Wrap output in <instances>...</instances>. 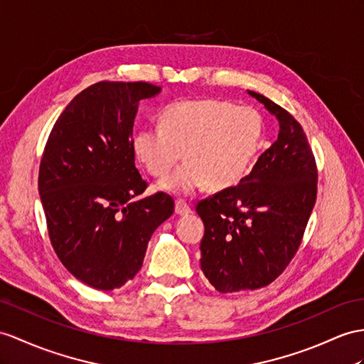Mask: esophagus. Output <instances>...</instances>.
<instances>
[{
    "label": "esophagus",
    "mask_w": 364,
    "mask_h": 364,
    "mask_svg": "<svg viewBox=\"0 0 364 364\" xmlns=\"http://www.w3.org/2000/svg\"><path fill=\"white\" fill-rule=\"evenodd\" d=\"M174 210H176L177 215H181V216H187V215H190V213H191V207L188 205L187 202L182 200V199L176 200V207H174Z\"/></svg>",
    "instance_id": "1"
}]
</instances>
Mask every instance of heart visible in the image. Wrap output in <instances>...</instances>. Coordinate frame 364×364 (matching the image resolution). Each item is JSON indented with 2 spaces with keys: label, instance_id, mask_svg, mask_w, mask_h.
<instances>
[{
  "label": "heart",
  "instance_id": "obj_1",
  "mask_svg": "<svg viewBox=\"0 0 364 364\" xmlns=\"http://www.w3.org/2000/svg\"><path fill=\"white\" fill-rule=\"evenodd\" d=\"M262 140L264 120L258 111L202 99L168 105L161 125L139 127L131 145L153 176H165L183 151L187 162L159 182V188L193 194L207 185L215 191L237 185L258 157Z\"/></svg>",
  "mask_w": 364,
  "mask_h": 364
}]
</instances>
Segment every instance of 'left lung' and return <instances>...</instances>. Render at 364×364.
I'll return each instance as SVG.
<instances>
[{
	"mask_svg": "<svg viewBox=\"0 0 364 364\" xmlns=\"http://www.w3.org/2000/svg\"><path fill=\"white\" fill-rule=\"evenodd\" d=\"M247 92L274 115L279 132L249 176L196 207L205 227L200 269L223 294L269 286L284 272L316 199V165L303 128L267 97Z\"/></svg>",
	"mask_w": 364,
	"mask_h": 364,
	"instance_id": "1",
	"label": "left lung"
}]
</instances>
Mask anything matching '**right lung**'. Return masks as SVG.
I'll list each match as a JSON object with an SVG mask.
<instances>
[{
    "label": "right lung",
    "mask_w": 364,
    "mask_h": 364,
    "mask_svg": "<svg viewBox=\"0 0 364 364\" xmlns=\"http://www.w3.org/2000/svg\"><path fill=\"white\" fill-rule=\"evenodd\" d=\"M146 82H100L75 95L50 131L38 191L52 247L65 267L99 290L125 286L144 262L174 200L146 182L131 139L139 102L161 94Z\"/></svg>",
    "instance_id": "obj_1"
}]
</instances>
